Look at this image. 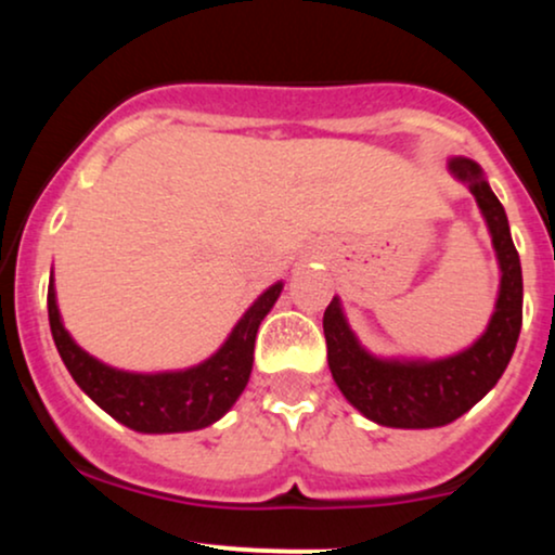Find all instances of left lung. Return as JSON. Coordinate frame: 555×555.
Segmentation results:
<instances>
[{"label": "left lung", "instance_id": "left-lung-1", "mask_svg": "<svg viewBox=\"0 0 555 555\" xmlns=\"http://www.w3.org/2000/svg\"><path fill=\"white\" fill-rule=\"evenodd\" d=\"M451 175L469 184L486 216L501 266V289L486 334L443 360H380L360 347L339 297L323 313L328 367L352 406L386 428H441L473 410L499 384L521 328V266L501 201L469 158H451Z\"/></svg>", "mask_w": 555, "mask_h": 555}]
</instances>
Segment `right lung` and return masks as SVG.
<instances>
[{
    "instance_id": "1",
    "label": "right lung",
    "mask_w": 555,
    "mask_h": 555,
    "mask_svg": "<svg viewBox=\"0 0 555 555\" xmlns=\"http://www.w3.org/2000/svg\"><path fill=\"white\" fill-rule=\"evenodd\" d=\"M282 282L269 286L234 326L224 347L201 365L177 373H125L82 352L62 326L54 282L49 284V326L60 358L82 391L114 420L138 433H184L219 420L245 391L260 321L269 315Z\"/></svg>"
}]
</instances>
